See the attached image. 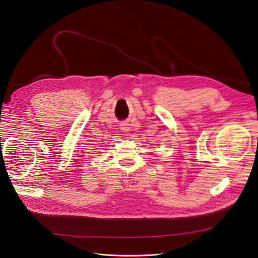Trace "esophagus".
<instances>
[{
  "label": "esophagus",
  "instance_id": "esophagus-1",
  "mask_svg": "<svg viewBox=\"0 0 258 258\" xmlns=\"http://www.w3.org/2000/svg\"><path fill=\"white\" fill-rule=\"evenodd\" d=\"M120 128L122 132H128L130 131V124L127 121H123L120 123Z\"/></svg>",
  "mask_w": 258,
  "mask_h": 258
}]
</instances>
